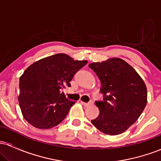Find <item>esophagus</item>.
Instances as JSON below:
<instances>
[{
  "instance_id": "esophagus-1",
  "label": "esophagus",
  "mask_w": 161,
  "mask_h": 161,
  "mask_svg": "<svg viewBox=\"0 0 161 161\" xmlns=\"http://www.w3.org/2000/svg\"><path fill=\"white\" fill-rule=\"evenodd\" d=\"M81 104H82L83 106H85V107H89V106H91V105L93 104V102H92V101H91V102L85 103V102H82V101H81Z\"/></svg>"
}]
</instances>
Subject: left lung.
<instances>
[{"instance_id": "1", "label": "left lung", "mask_w": 161, "mask_h": 161, "mask_svg": "<svg viewBox=\"0 0 161 161\" xmlns=\"http://www.w3.org/2000/svg\"><path fill=\"white\" fill-rule=\"evenodd\" d=\"M101 81L104 101H96L98 116L92 124L110 136L124 132L138 119L147 104L145 83L128 63L118 57L88 65Z\"/></svg>"}]
</instances>
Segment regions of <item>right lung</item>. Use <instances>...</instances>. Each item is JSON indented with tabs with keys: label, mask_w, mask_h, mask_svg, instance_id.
I'll use <instances>...</instances> for the list:
<instances>
[{
	"label": "right lung",
	"mask_w": 161,
	"mask_h": 161,
	"mask_svg": "<svg viewBox=\"0 0 161 161\" xmlns=\"http://www.w3.org/2000/svg\"><path fill=\"white\" fill-rule=\"evenodd\" d=\"M87 63L57 53L31 64L19 79L18 101L24 119L41 129L61 123L75 102L66 99L60 89L70 86L73 75Z\"/></svg>",
	"instance_id": "1"
}]
</instances>
